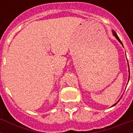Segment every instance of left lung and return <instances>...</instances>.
I'll return each mask as SVG.
<instances>
[{
  "label": "left lung",
  "mask_w": 133,
  "mask_h": 133,
  "mask_svg": "<svg viewBox=\"0 0 133 133\" xmlns=\"http://www.w3.org/2000/svg\"><path fill=\"white\" fill-rule=\"evenodd\" d=\"M112 34H113V35H114V36H115V38H117V40H118V41H119V42L120 43H121V44H122V45H123V44H122V41H121V40H120V39H119V37H118L117 34V33H116V32H115V31H114V30H112ZM128 67H129V66H128ZM129 79H130V70H129V78H128V81H129ZM119 101H118L117 102V103H115V104H114V105H112V106H114V105H115L116 104H117V103L118 102H119Z\"/></svg>",
  "instance_id": "8db88e82"
}]
</instances>
